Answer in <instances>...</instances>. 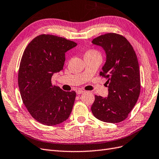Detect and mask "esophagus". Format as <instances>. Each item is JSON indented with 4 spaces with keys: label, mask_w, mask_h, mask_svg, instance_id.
I'll use <instances>...</instances> for the list:
<instances>
[{
    "label": "esophagus",
    "mask_w": 159,
    "mask_h": 159,
    "mask_svg": "<svg viewBox=\"0 0 159 159\" xmlns=\"http://www.w3.org/2000/svg\"><path fill=\"white\" fill-rule=\"evenodd\" d=\"M84 92H85V91H84V90H83V89H78V90H76L77 94H81V93H83Z\"/></svg>",
    "instance_id": "obj_1"
}]
</instances>
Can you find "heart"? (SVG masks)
Segmentation results:
<instances>
[{
  "label": "heart",
  "instance_id": "b5f03b06",
  "mask_svg": "<svg viewBox=\"0 0 159 159\" xmlns=\"http://www.w3.org/2000/svg\"><path fill=\"white\" fill-rule=\"evenodd\" d=\"M99 54L96 51H94V50H88L85 51V53L84 54L85 55H98ZM100 55V54H99Z\"/></svg>",
  "mask_w": 159,
  "mask_h": 159
}]
</instances>
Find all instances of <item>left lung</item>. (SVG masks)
Segmentation results:
<instances>
[{"label": "left lung", "mask_w": 159, "mask_h": 159, "mask_svg": "<svg viewBox=\"0 0 159 159\" xmlns=\"http://www.w3.org/2000/svg\"><path fill=\"white\" fill-rule=\"evenodd\" d=\"M106 53V61L100 75L106 78L107 98L95 95L91 107L94 116L101 121L118 123L124 120L134 108L140 92V78L137 56L124 36L110 33L92 41Z\"/></svg>", "instance_id": "left-lung-1"}]
</instances>
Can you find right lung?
Segmentation results:
<instances>
[{
    "mask_svg": "<svg viewBox=\"0 0 159 159\" xmlns=\"http://www.w3.org/2000/svg\"><path fill=\"white\" fill-rule=\"evenodd\" d=\"M76 43L53 35L34 38L21 57L18 84L21 98L31 116L47 126H54L69 118L76 93L65 92L51 83L55 73L63 70L65 53Z\"/></svg>",
    "mask_w": 159,
    "mask_h": 159,
    "instance_id": "obj_1",
    "label": "right lung"
}]
</instances>
